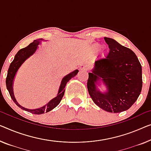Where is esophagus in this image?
Segmentation results:
<instances>
[{"label":"esophagus","instance_id":"1","mask_svg":"<svg viewBox=\"0 0 151 151\" xmlns=\"http://www.w3.org/2000/svg\"><path fill=\"white\" fill-rule=\"evenodd\" d=\"M79 68H80V70H83V71H85V70H87V68L86 66H81L80 67H79Z\"/></svg>","mask_w":151,"mask_h":151}]
</instances>
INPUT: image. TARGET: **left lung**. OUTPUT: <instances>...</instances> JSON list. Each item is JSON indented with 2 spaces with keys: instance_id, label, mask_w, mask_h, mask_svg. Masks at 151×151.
<instances>
[{
  "instance_id": "1",
  "label": "left lung",
  "mask_w": 151,
  "mask_h": 151,
  "mask_svg": "<svg viewBox=\"0 0 151 151\" xmlns=\"http://www.w3.org/2000/svg\"><path fill=\"white\" fill-rule=\"evenodd\" d=\"M110 51L106 58L95 62L89 73L87 89L93 102L109 112L127 111L140 96L142 87V66L133 51L114 39L104 37ZM102 79L108 91L102 93L95 83Z\"/></svg>"
}]
</instances>
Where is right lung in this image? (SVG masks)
Returning <instances> with one entry per match:
<instances>
[{
    "label": "right lung",
    "instance_id": "obj_1",
    "mask_svg": "<svg viewBox=\"0 0 151 151\" xmlns=\"http://www.w3.org/2000/svg\"><path fill=\"white\" fill-rule=\"evenodd\" d=\"M40 40L42 39L35 40L32 43H30L29 45L25 47V48L21 49L19 51H18V52L16 53V55H15V58L14 59H13V62L11 63L9 68L8 69L7 76H6V88H7L9 92L10 96L11 98H12L13 102H14L17 106H19L20 109L35 114H43L45 112H49L51 111V110H53L54 108L60 104V102H61L63 96H64V91H65V87H66V83L69 81V80H70L72 78L76 76V75L78 72V70H76L73 71V73H70L69 75H66V76H64V77L62 78L58 96H56L55 98H53V100H51L48 104H46L45 106H44L40 108V109L30 110V109H25V108L22 107V106H20L17 103V102L14 97V95H13V79H14L15 74H16L17 70L19 69L20 66L23 64L26 59H28V58L30 57V55H32V54L35 52L36 50H37L38 45L39 44Z\"/></svg>",
    "mask_w": 151,
    "mask_h": 151
}]
</instances>
